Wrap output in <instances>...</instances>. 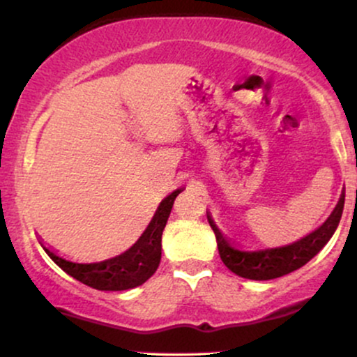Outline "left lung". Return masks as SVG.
Instances as JSON below:
<instances>
[{"mask_svg":"<svg viewBox=\"0 0 357 357\" xmlns=\"http://www.w3.org/2000/svg\"><path fill=\"white\" fill-rule=\"evenodd\" d=\"M344 196L346 195L342 192L337 206L331 213L329 218L310 235L304 236L296 243L287 245V247L258 250V252H241V250L233 248L228 243V240L221 235L211 216L208 215L210 227L216 235L221 260L233 273L243 278H250V280H270V278L284 277L294 270L304 267L307 261L312 260L334 235L342 216Z\"/></svg>","mask_w":357,"mask_h":357,"instance_id":"left-lung-1","label":"left lung"}]
</instances>
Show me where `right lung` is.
<instances>
[{
  "label": "right lung",
  "instance_id": "obj_1",
  "mask_svg": "<svg viewBox=\"0 0 357 357\" xmlns=\"http://www.w3.org/2000/svg\"><path fill=\"white\" fill-rule=\"evenodd\" d=\"M183 190L171 192L159 204L154 218L149 227L142 233L141 238L127 252L121 255L109 258V260L97 261V264H73L65 260L42 245L47 255L55 261L59 267L68 275L77 278L82 284L97 290H129L142 285L147 278L153 277L161 261V236L165 230L167 218L176 196Z\"/></svg>",
  "mask_w": 357,
  "mask_h": 357
}]
</instances>
